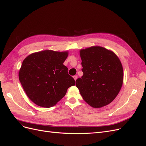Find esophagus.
Masks as SVG:
<instances>
[{
    "instance_id": "1",
    "label": "esophagus",
    "mask_w": 146,
    "mask_h": 146,
    "mask_svg": "<svg viewBox=\"0 0 146 146\" xmlns=\"http://www.w3.org/2000/svg\"><path fill=\"white\" fill-rule=\"evenodd\" d=\"M73 78H74V80L76 81V80H77V78H78V76H77V75H74V76H73Z\"/></svg>"
}]
</instances>
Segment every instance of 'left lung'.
Wrapping results in <instances>:
<instances>
[{"label":"left lung","instance_id":"left-lung-1","mask_svg":"<svg viewBox=\"0 0 146 146\" xmlns=\"http://www.w3.org/2000/svg\"><path fill=\"white\" fill-rule=\"evenodd\" d=\"M83 75L76 86L84 100L94 108H102L114 100L123 84L121 62L115 54L100 46L81 49Z\"/></svg>","mask_w":146,"mask_h":146}]
</instances>
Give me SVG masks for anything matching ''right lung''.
I'll return each instance as SVG.
<instances>
[{"label": "right lung", "mask_w": 146, "mask_h": 146, "mask_svg": "<svg viewBox=\"0 0 146 146\" xmlns=\"http://www.w3.org/2000/svg\"><path fill=\"white\" fill-rule=\"evenodd\" d=\"M67 52L45 50L25 59L19 79L27 97L36 105L50 108L63 98L75 81L63 64Z\"/></svg>", "instance_id": "obj_1"}]
</instances>
